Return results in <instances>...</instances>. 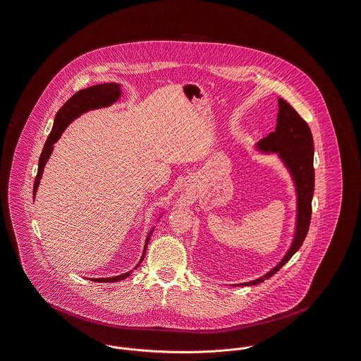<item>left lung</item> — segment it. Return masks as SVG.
I'll list each match as a JSON object with an SVG mask.
<instances>
[{"label": "left lung", "mask_w": 361, "mask_h": 361, "mask_svg": "<svg viewBox=\"0 0 361 361\" xmlns=\"http://www.w3.org/2000/svg\"><path fill=\"white\" fill-rule=\"evenodd\" d=\"M278 105L279 111L275 131L269 133L264 140H262L257 144V146L264 152H278L293 175L297 188L298 202L297 230L294 240L283 260L268 274H265L263 278L246 282L242 286L259 285L264 279H268L274 274H276L301 247L311 224L312 195L314 189L312 133L308 123L304 121L285 99L278 98Z\"/></svg>", "instance_id": "left-lung-1"}]
</instances>
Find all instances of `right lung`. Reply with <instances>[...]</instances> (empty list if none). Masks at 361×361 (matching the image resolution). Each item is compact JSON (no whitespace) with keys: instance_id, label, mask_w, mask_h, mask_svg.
Here are the masks:
<instances>
[{"instance_id":"obj_1","label":"right lung","mask_w":361,"mask_h":361,"mask_svg":"<svg viewBox=\"0 0 361 361\" xmlns=\"http://www.w3.org/2000/svg\"><path fill=\"white\" fill-rule=\"evenodd\" d=\"M121 97V86L116 85V83H104V85H96V86H92V87H87V89H83L78 93H75L60 109L59 112L56 114V118H54V124H53V128L49 134L48 140L45 142V146L42 149V153H41V157H39V161H38V172H37V176H35V182H34V192H32V197L35 198V192L38 189V185H39V179L42 176V172H44V167L48 161L49 156L51 154V150H53V144L57 142V140L61 137L63 131L66 130V127L73 121L76 119L79 115H82L83 112H87L90 109H97V108H102V106H108L111 105L112 102H115L118 98ZM152 234V233H150ZM150 234L146 240L145 243L144 253H142V257L140 260L138 265L135 268H138L141 262L144 260L145 252H146V245L149 242L150 238ZM131 274L130 272H126V274H121L119 276H114V278H102V279H92L94 282H118V281H123L126 279L128 275Z\"/></svg>"}]
</instances>
